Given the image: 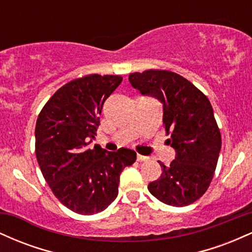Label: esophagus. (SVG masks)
<instances>
[{
	"label": "esophagus",
	"mask_w": 252,
	"mask_h": 252,
	"mask_svg": "<svg viewBox=\"0 0 252 252\" xmlns=\"http://www.w3.org/2000/svg\"><path fill=\"white\" fill-rule=\"evenodd\" d=\"M148 160H149L148 156H143V155L137 154V161H141V162H142V161H148Z\"/></svg>",
	"instance_id": "34e87169"
}]
</instances>
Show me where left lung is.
I'll return each mask as SVG.
<instances>
[{"mask_svg": "<svg viewBox=\"0 0 252 252\" xmlns=\"http://www.w3.org/2000/svg\"><path fill=\"white\" fill-rule=\"evenodd\" d=\"M132 88L163 105V124L175 150L169 166L148 185L149 192L170 206L184 207L209 189L218 162L221 136L209 98L186 78L170 71L148 70L129 74Z\"/></svg>", "mask_w": 252, "mask_h": 252, "instance_id": "1", "label": "left lung"}]
</instances>
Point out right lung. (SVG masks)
Listing matches in <instances>:
<instances>
[{
	"instance_id": "right-lung-1",
	"label": "right lung",
	"mask_w": 252,
	"mask_h": 252,
	"mask_svg": "<svg viewBox=\"0 0 252 252\" xmlns=\"http://www.w3.org/2000/svg\"><path fill=\"white\" fill-rule=\"evenodd\" d=\"M121 76L90 74L62 86L45 104L35 126L40 169L58 200L78 215L102 212L116 199L120 175L136 161L128 148H89L103 104Z\"/></svg>"
}]
</instances>
